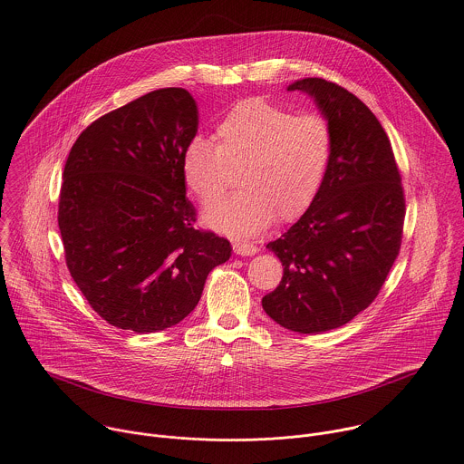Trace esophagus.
Returning <instances> with one entry per match:
<instances>
[{"instance_id":"34e87169","label":"esophagus","mask_w":464,"mask_h":464,"mask_svg":"<svg viewBox=\"0 0 464 464\" xmlns=\"http://www.w3.org/2000/svg\"><path fill=\"white\" fill-rule=\"evenodd\" d=\"M233 249H235L237 255H242V256H251V255H256V253H258V247H256L255 244H251V242H242V240L235 242V244H233Z\"/></svg>"}]
</instances>
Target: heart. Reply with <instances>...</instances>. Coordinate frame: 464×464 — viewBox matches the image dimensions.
Masks as SVG:
<instances>
[{
  "label": "heart",
  "instance_id": "heart-1",
  "mask_svg": "<svg viewBox=\"0 0 464 464\" xmlns=\"http://www.w3.org/2000/svg\"><path fill=\"white\" fill-rule=\"evenodd\" d=\"M217 144L197 135L182 151L180 169L188 191L202 204L217 200L227 188L229 166H240L231 197L211 204L206 226L231 235H253L275 217L293 220L320 195L327 179L334 135L318 113L253 97L237 102L215 126Z\"/></svg>",
  "mask_w": 464,
  "mask_h": 464
}]
</instances>
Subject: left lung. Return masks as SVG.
<instances>
[{
  "label": "left lung",
  "mask_w": 464,
  "mask_h": 464,
  "mask_svg": "<svg viewBox=\"0 0 464 464\" xmlns=\"http://www.w3.org/2000/svg\"><path fill=\"white\" fill-rule=\"evenodd\" d=\"M287 90L314 97L334 155L316 200L267 244L284 276L262 307L278 325L314 334L349 324L378 296L400 255L405 193L383 126L354 93L320 77Z\"/></svg>",
  "instance_id": "obj_1"
}]
</instances>
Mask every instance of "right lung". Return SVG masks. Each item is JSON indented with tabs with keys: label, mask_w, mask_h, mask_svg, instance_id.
I'll list each match as a JSON object with an SVG mask.
<instances>
[{
	"label": "right lung",
	"mask_w": 464,
	"mask_h": 464,
	"mask_svg": "<svg viewBox=\"0 0 464 464\" xmlns=\"http://www.w3.org/2000/svg\"><path fill=\"white\" fill-rule=\"evenodd\" d=\"M198 108L184 88L153 90L93 121L72 146L57 224L66 267L90 307L137 334L182 322L227 238L197 229L182 151Z\"/></svg>",
	"instance_id": "add662e5"
}]
</instances>
